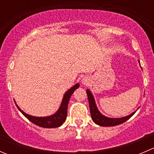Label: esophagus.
<instances>
[{"label": "esophagus", "instance_id": "1", "mask_svg": "<svg viewBox=\"0 0 154 154\" xmlns=\"http://www.w3.org/2000/svg\"><path fill=\"white\" fill-rule=\"evenodd\" d=\"M89 82L90 80L88 77H85L82 79V84L83 85H86V86H87V85L89 84Z\"/></svg>", "mask_w": 154, "mask_h": 154}]
</instances>
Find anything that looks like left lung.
I'll use <instances>...</instances> for the list:
<instances>
[{
    "instance_id": "8db88e82",
    "label": "left lung",
    "mask_w": 154,
    "mask_h": 154,
    "mask_svg": "<svg viewBox=\"0 0 154 154\" xmlns=\"http://www.w3.org/2000/svg\"><path fill=\"white\" fill-rule=\"evenodd\" d=\"M139 64L140 62L139 61ZM87 95H88V103H89V109H90V113H91V119L93 122L97 125L101 126V127H112V126H116L121 125V124L124 123L126 121L128 120L130 118H131L133 115L135 114L136 112H133L129 116H125V117L122 118H109L106 116H103L97 109V105H96L95 100H94V96H93L92 93L90 91L89 89L86 90Z\"/></svg>"
}]
</instances>
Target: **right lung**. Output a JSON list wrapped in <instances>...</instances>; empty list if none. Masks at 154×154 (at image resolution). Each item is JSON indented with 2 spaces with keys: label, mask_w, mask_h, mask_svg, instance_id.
<instances>
[{
  "label": "right lung",
  "mask_w": 154,
  "mask_h": 154,
  "mask_svg": "<svg viewBox=\"0 0 154 154\" xmlns=\"http://www.w3.org/2000/svg\"><path fill=\"white\" fill-rule=\"evenodd\" d=\"M80 84L77 83L74 85V86L71 87V88L68 90L66 93H65L64 96H63V100L60 104L59 109L54 114L51 115V116H46V117H35V116H29L24 112V111L18 107V105L15 103V105L18 107L19 111L28 119L32 123L35 124V125L39 126V127H45V128H55V127H60L66 121V117H67V109H68V102H69L70 97L72 95L73 93L74 92L77 88H79Z\"/></svg>",
  "instance_id": "add662e5"
}]
</instances>
